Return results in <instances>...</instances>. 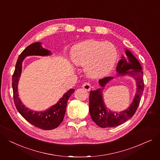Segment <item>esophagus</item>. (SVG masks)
<instances>
[{
	"instance_id": "1",
	"label": "esophagus",
	"mask_w": 160,
	"mask_h": 160,
	"mask_svg": "<svg viewBox=\"0 0 160 160\" xmlns=\"http://www.w3.org/2000/svg\"><path fill=\"white\" fill-rule=\"evenodd\" d=\"M82 88L85 89L86 90L88 91H89L91 90V84L88 82H85L83 85H82Z\"/></svg>"
}]
</instances>
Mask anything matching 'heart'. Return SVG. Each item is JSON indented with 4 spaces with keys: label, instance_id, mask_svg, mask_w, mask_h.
I'll return each instance as SVG.
<instances>
[{
    "label": "heart",
    "instance_id": "obj_1",
    "mask_svg": "<svg viewBox=\"0 0 160 160\" xmlns=\"http://www.w3.org/2000/svg\"><path fill=\"white\" fill-rule=\"evenodd\" d=\"M118 51L109 42L87 40L72 49L71 59L77 66H84V71L91 78H97L109 74L115 66Z\"/></svg>",
    "mask_w": 160,
    "mask_h": 160
}]
</instances>
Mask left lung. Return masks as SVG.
Returning <instances> with one entry per match:
<instances>
[{
	"mask_svg": "<svg viewBox=\"0 0 160 160\" xmlns=\"http://www.w3.org/2000/svg\"><path fill=\"white\" fill-rule=\"evenodd\" d=\"M125 53L126 57L122 55L117 65V75L132 77L136 82V91L129 108L121 112H113L106 107L103 97V90L106 85L114 78L109 77L99 80L100 88L90 92L89 111L92 120L102 128L114 127L125 122L134 114L140 104L144 89L142 68L139 61L129 50L125 49Z\"/></svg>",
	"mask_w": 160,
	"mask_h": 160,
	"instance_id": "1",
	"label": "left lung"
}]
</instances>
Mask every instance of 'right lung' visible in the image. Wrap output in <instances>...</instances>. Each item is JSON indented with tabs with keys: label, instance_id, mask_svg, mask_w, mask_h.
I'll use <instances>...</instances> for the list:
<instances>
[{
	"label": "right lung",
	"instance_id": "obj_1",
	"mask_svg": "<svg viewBox=\"0 0 160 160\" xmlns=\"http://www.w3.org/2000/svg\"><path fill=\"white\" fill-rule=\"evenodd\" d=\"M51 55V52L42 47L41 42H35L31 44L19 55L12 77L13 99L17 111L28 122L44 130L55 129L62 123L64 118L68 101L71 94L74 92V89H70L59 99L56 104L46 110L35 111L26 108V106L21 102L18 97V83L22 73V62L26 57L29 56L46 57Z\"/></svg>",
	"mask_w": 160,
	"mask_h": 160
}]
</instances>
